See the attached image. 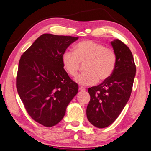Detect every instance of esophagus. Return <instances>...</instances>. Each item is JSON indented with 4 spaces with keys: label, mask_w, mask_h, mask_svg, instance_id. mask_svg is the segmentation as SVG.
I'll return each mask as SVG.
<instances>
[{
    "label": "esophagus",
    "mask_w": 151,
    "mask_h": 151,
    "mask_svg": "<svg viewBox=\"0 0 151 151\" xmlns=\"http://www.w3.org/2000/svg\"><path fill=\"white\" fill-rule=\"evenodd\" d=\"M79 90L80 91H83V92H84V91H86V88H83V87H81V86H80V87H79Z\"/></svg>",
    "instance_id": "obj_1"
}]
</instances>
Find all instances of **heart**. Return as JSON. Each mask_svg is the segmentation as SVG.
Returning <instances> with one entry per match:
<instances>
[{"label":"heart","instance_id":"b5f03b06","mask_svg":"<svg viewBox=\"0 0 151 151\" xmlns=\"http://www.w3.org/2000/svg\"><path fill=\"white\" fill-rule=\"evenodd\" d=\"M64 70L71 77L77 75L81 63L85 72L78 76L75 81L82 86L93 85L108 80L116 68V53L112 49L92 40L81 41L74 46L73 51H65L62 55Z\"/></svg>","mask_w":151,"mask_h":151}]
</instances>
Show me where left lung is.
I'll use <instances>...</instances> for the list:
<instances>
[{
  "mask_svg": "<svg viewBox=\"0 0 151 151\" xmlns=\"http://www.w3.org/2000/svg\"><path fill=\"white\" fill-rule=\"evenodd\" d=\"M116 53V66L112 75L100 85L88 88L90 100L86 114L94 127H108L118 117L131 94L136 65L130 49L119 39L111 41Z\"/></svg>",
  "mask_w": 151,
  "mask_h": 151,
  "instance_id": "obj_1",
  "label": "left lung"
}]
</instances>
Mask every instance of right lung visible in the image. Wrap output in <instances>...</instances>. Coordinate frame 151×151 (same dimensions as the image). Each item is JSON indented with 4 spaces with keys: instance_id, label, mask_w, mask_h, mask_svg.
<instances>
[{
    "instance_id": "obj_1",
    "label": "right lung",
    "mask_w": 151,
    "mask_h": 151,
    "mask_svg": "<svg viewBox=\"0 0 151 151\" xmlns=\"http://www.w3.org/2000/svg\"><path fill=\"white\" fill-rule=\"evenodd\" d=\"M78 37L43 34L20 59L17 89L29 116L51 127L63 119L67 106L78 93V85L62 64L66 49Z\"/></svg>"
}]
</instances>
